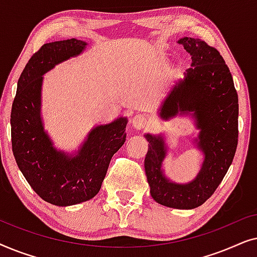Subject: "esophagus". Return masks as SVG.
<instances>
[{
  "mask_svg": "<svg viewBox=\"0 0 257 257\" xmlns=\"http://www.w3.org/2000/svg\"><path fill=\"white\" fill-rule=\"evenodd\" d=\"M147 124H149V119H147L146 115L144 114H136L131 120V125L137 130H142L144 127H146Z\"/></svg>",
  "mask_w": 257,
  "mask_h": 257,
  "instance_id": "obj_1",
  "label": "esophagus"
}]
</instances>
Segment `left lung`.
<instances>
[{
	"label": "left lung",
	"mask_w": 257,
	"mask_h": 257,
	"mask_svg": "<svg viewBox=\"0 0 257 257\" xmlns=\"http://www.w3.org/2000/svg\"><path fill=\"white\" fill-rule=\"evenodd\" d=\"M178 43L192 56V64L184 79L172 86L158 114L164 120L178 114L192 115L199 130L193 143L202 152L203 161L192 181H172L163 167L168 152L164 136L146 133L145 173L151 195L158 203L193 209L213 195L233 163L238 136V99L229 69L215 48L192 37L180 38Z\"/></svg>",
	"instance_id": "8db88e82"
}]
</instances>
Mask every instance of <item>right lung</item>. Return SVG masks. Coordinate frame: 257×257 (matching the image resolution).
Segmentation results:
<instances>
[{"mask_svg":"<svg viewBox=\"0 0 257 257\" xmlns=\"http://www.w3.org/2000/svg\"><path fill=\"white\" fill-rule=\"evenodd\" d=\"M86 45L76 38L44 44L21 73L10 115L17 166L44 201L59 207L96 196L111 158L126 140V117L94 126L75 153L56 149L44 130L41 114L43 76L59 63L82 54Z\"/></svg>","mask_w":257,"mask_h":257,"instance_id":"right-lung-1","label":"right lung"}]
</instances>
